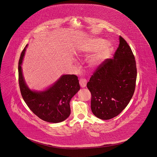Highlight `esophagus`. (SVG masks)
I'll return each instance as SVG.
<instances>
[{
    "label": "esophagus",
    "instance_id": "obj_1",
    "mask_svg": "<svg viewBox=\"0 0 157 157\" xmlns=\"http://www.w3.org/2000/svg\"><path fill=\"white\" fill-rule=\"evenodd\" d=\"M79 84H80V86L82 87V88H84L86 86V80L84 78H80L79 79Z\"/></svg>",
    "mask_w": 157,
    "mask_h": 157
}]
</instances>
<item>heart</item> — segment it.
<instances>
[{"mask_svg": "<svg viewBox=\"0 0 157 157\" xmlns=\"http://www.w3.org/2000/svg\"><path fill=\"white\" fill-rule=\"evenodd\" d=\"M81 51L85 52H95L89 59V64L91 67L98 65L101 63L109 55L112 50L111 45L100 38H92L81 48Z\"/></svg>", "mask_w": 157, "mask_h": 157, "instance_id": "heart-1", "label": "heart"}]
</instances>
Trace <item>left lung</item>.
<instances>
[{"label":"left lung","instance_id":"1","mask_svg":"<svg viewBox=\"0 0 157 157\" xmlns=\"http://www.w3.org/2000/svg\"><path fill=\"white\" fill-rule=\"evenodd\" d=\"M136 75L134 55L126 40L120 36L113 58L104 60L86 85L91 94L90 107L94 115L104 120L118 115L134 95Z\"/></svg>","mask_w":157,"mask_h":157}]
</instances>
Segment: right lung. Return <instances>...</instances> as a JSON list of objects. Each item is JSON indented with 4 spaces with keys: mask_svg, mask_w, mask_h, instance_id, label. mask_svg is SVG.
Instances as JSON below:
<instances>
[{
    "mask_svg": "<svg viewBox=\"0 0 157 157\" xmlns=\"http://www.w3.org/2000/svg\"><path fill=\"white\" fill-rule=\"evenodd\" d=\"M27 46L21 53L18 63L19 84L23 99L30 110L40 119L52 123L62 122L69 116V102L80 90L78 76L62 75L53 86L45 91L30 90L25 82L21 68Z\"/></svg>",
    "mask_w": 157,
    "mask_h": 157,
    "instance_id": "1",
    "label": "right lung"
}]
</instances>
